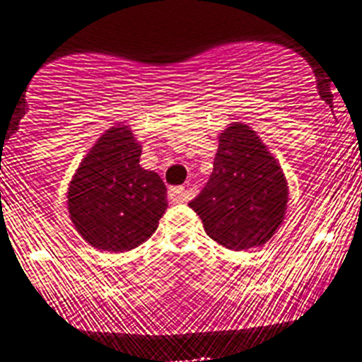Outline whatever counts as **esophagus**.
<instances>
[{
  "label": "esophagus",
  "mask_w": 362,
  "mask_h": 362,
  "mask_svg": "<svg viewBox=\"0 0 362 362\" xmlns=\"http://www.w3.org/2000/svg\"><path fill=\"white\" fill-rule=\"evenodd\" d=\"M168 197L173 204H180V202L187 200V191H185V187H171L168 191Z\"/></svg>",
  "instance_id": "1"
}]
</instances>
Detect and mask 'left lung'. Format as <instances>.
Here are the masks:
<instances>
[{"mask_svg": "<svg viewBox=\"0 0 362 362\" xmlns=\"http://www.w3.org/2000/svg\"><path fill=\"white\" fill-rule=\"evenodd\" d=\"M289 185L257 132L235 121L218 135L214 170L189 204L211 239L228 250L262 246L286 218Z\"/></svg>", "mask_w": 362, "mask_h": 362, "instance_id": "left-lung-1", "label": "left lung"}]
</instances>
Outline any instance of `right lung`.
<instances>
[{
  "instance_id": "right-lung-1",
  "label": "right lung",
  "mask_w": 362,
  "mask_h": 362,
  "mask_svg": "<svg viewBox=\"0 0 362 362\" xmlns=\"http://www.w3.org/2000/svg\"><path fill=\"white\" fill-rule=\"evenodd\" d=\"M143 146L128 124L98 137L67 187V211L76 232L101 252H128L151 238L168 209L155 171L141 168Z\"/></svg>"
}]
</instances>
